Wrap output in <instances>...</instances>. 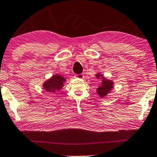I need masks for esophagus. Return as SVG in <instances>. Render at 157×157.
Returning a JSON list of instances; mask_svg holds the SVG:
<instances>
[{
	"label": "esophagus",
	"instance_id": "1",
	"mask_svg": "<svg viewBox=\"0 0 157 157\" xmlns=\"http://www.w3.org/2000/svg\"><path fill=\"white\" fill-rule=\"evenodd\" d=\"M75 78H78V79H83L84 78V75H83L82 74L75 75Z\"/></svg>",
	"mask_w": 157,
	"mask_h": 157
}]
</instances>
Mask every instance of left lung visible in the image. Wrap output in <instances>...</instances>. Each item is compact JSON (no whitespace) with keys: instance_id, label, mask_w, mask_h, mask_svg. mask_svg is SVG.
Masks as SVG:
<instances>
[{"instance_id":"8db88e82","label":"left lung","mask_w":157,"mask_h":157,"mask_svg":"<svg viewBox=\"0 0 157 157\" xmlns=\"http://www.w3.org/2000/svg\"><path fill=\"white\" fill-rule=\"evenodd\" d=\"M96 78L98 79H101V83L99 84V86L97 88V92L98 95L100 97H104L111 92L112 89L113 88V82L111 79H108L106 78H104V75L100 72H98L96 74Z\"/></svg>"}]
</instances>
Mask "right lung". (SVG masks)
<instances>
[{
    "mask_svg": "<svg viewBox=\"0 0 157 157\" xmlns=\"http://www.w3.org/2000/svg\"><path fill=\"white\" fill-rule=\"evenodd\" d=\"M65 78L60 75H53L51 78L45 81L43 84V89L46 92L50 93H55L56 91H59L63 88L65 82Z\"/></svg>",
    "mask_w": 157,
    "mask_h": 157,
    "instance_id": "1",
    "label": "right lung"
}]
</instances>
